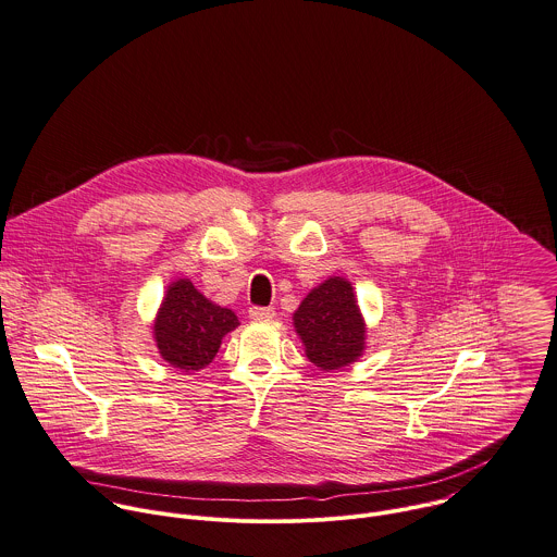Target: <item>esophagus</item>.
Instances as JSON below:
<instances>
[{
	"instance_id": "obj_1",
	"label": "esophagus",
	"mask_w": 557,
	"mask_h": 557,
	"mask_svg": "<svg viewBox=\"0 0 557 557\" xmlns=\"http://www.w3.org/2000/svg\"><path fill=\"white\" fill-rule=\"evenodd\" d=\"M249 317L253 321H271L275 317V310L273 308H260V306H253L249 308Z\"/></svg>"
}]
</instances>
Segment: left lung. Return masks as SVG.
I'll list each match as a JSON object with an SVG mask.
<instances>
[{
    "label": "left lung",
    "mask_w": 557,
    "mask_h": 557,
    "mask_svg": "<svg viewBox=\"0 0 557 557\" xmlns=\"http://www.w3.org/2000/svg\"><path fill=\"white\" fill-rule=\"evenodd\" d=\"M293 325L308 360L321 371L349 367L364 351L367 325L345 277H330L312 288L295 310Z\"/></svg>",
    "instance_id": "left-lung-1"
}]
</instances>
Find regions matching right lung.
I'll return each instance as SVG.
<instances>
[{
	"label": "right lung",
	"instance_id": "add662e5",
	"mask_svg": "<svg viewBox=\"0 0 557 557\" xmlns=\"http://www.w3.org/2000/svg\"><path fill=\"white\" fill-rule=\"evenodd\" d=\"M238 325L230 308L212 304L184 277L169 284L153 321V338L162 360L193 373L214 360L223 336Z\"/></svg>",
	"mask_w": 557,
	"mask_h": 557
}]
</instances>
